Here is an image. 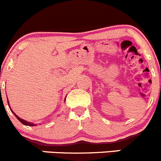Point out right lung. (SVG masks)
Returning a JSON list of instances; mask_svg holds the SVG:
<instances>
[{
  "instance_id": "add662e5",
  "label": "right lung",
  "mask_w": 161,
  "mask_h": 161,
  "mask_svg": "<svg viewBox=\"0 0 161 161\" xmlns=\"http://www.w3.org/2000/svg\"><path fill=\"white\" fill-rule=\"evenodd\" d=\"M9 108H10V107H9ZM11 111V112H12L13 114H14V116L16 117V118H18V120H19V121H20L21 123H22V124L23 125H28V126H34V125H35V124H33V123H31V122H28V121H25V120H23V119H22V118H19V117H18L17 115L15 114L14 113V112H13V111L11 109H10Z\"/></svg>"
}]
</instances>
